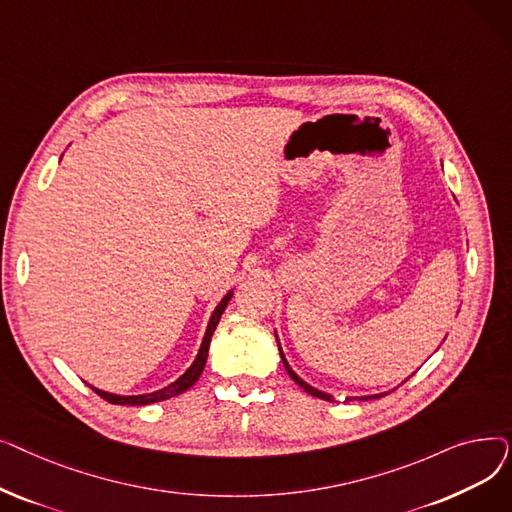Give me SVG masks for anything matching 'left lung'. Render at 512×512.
<instances>
[{"instance_id":"1","label":"left lung","mask_w":512,"mask_h":512,"mask_svg":"<svg viewBox=\"0 0 512 512\" xmlns=\"http://www.w3.org/2000/svg\"><path fill=\"white\" fill-rule=\"evenodd\" d=\"M276 342H278V351H280V357H282V363H284V369H286V371H288V375H290V378H292V382H297V384H299V386H301V388H303V390H305V392H307V394H311V396H315V398H321V400H332V396H330V394H328V392H321V390H317V388H313V386H309V384H307V382H305V380H303V378H299V375H297V373H294V371H292V367H290V365H288V361H286V357H284V351H282V346H280V340H278V334H276ZM409 378H411V375H409ZM409 378H407V380H409ZM407 380H405V382H407ZM384 394H388V392H382V394H371V396H359V398H361V400H363V398H382V396H384Z\"/></svg>"}]
</instances>
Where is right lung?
Instances as JSON below:
<instances>
[{
  "instance_id": "obj_1",
  "label": "right lung",
  "mask_w": 512,
  "mask_h": 512,
  "mask_svg": "<svg viewBox=\"0 0 512 512\" xmlns=\"http://www.w3.org/2000/svg\"><path fill=\"white\" fill-rule=\"evenodd\" d=\"M234 290H228L224 294V299L218 303V307L213 309L211 317H209V324H207V330H205V336H203V342L199 346V353L193 361V365L188 367L180 378L176 382H172L170 386L161 388V390H155V392H149V394H132V396H124V394H112V392H105V390H99L95 386H91L101 398H105L107 402H112V405H128V407H141V405H151V402H159V400H168L172 396H178L182 392H186L188 388H191L199 378L201 373L205 369V363H207V353H209V344H211V336L215 332V328H218L220 324V317L222 313L226 311L230 299H232Z\"/></svg>"
}]
</instances>
